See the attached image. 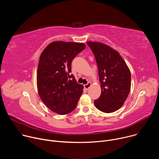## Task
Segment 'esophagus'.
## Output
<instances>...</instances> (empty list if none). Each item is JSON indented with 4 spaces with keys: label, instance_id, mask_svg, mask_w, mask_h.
I'll return each instance as SVG.
<instances>
[{
    "label": "esophagus",
    "instance_id": "esophagus-1",
    "mask_svg": "<svg viewBox=\"0 0 159 159\" xmlns=\"http://www.w3.org/2000/svg\"><path fill=\"white\" fill-rule=\"evenodd\" d=\"M90 86H91V83H90V82H88L87 84L84 85V87L86 90H88L90 88Z\"/></svg>",
    "mask_w": 159,
    "mask_h": 159
}]
</instances>
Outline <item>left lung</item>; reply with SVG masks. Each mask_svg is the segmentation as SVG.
I'll use <instances>...</instances> for the list:
<instances>
[{
    "label": "left lung",
    "mask_w": 159,
    "mask_h": 159,
    "mask_svg": "<svg viewBox=\"0 0 159 159\" xmlns=\"http://www.w3.org/2000/svg\"><path fill=\"white\" fill-rule=\"evenodd\" d=\"M98 68L101 94L96 107L106 113L115 112L126 101L131 87V74L126 63L115 50L99 42H87Z\"/></svg>",
    "instance_id": "obj_1"
}]
</instances>
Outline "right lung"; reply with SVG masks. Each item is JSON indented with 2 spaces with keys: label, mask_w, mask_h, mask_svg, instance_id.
<instances>
[{
  "label": "right lung",
  "mask_w": 159,
  "mask_h": 159,
  "mask_svg": "<svg viewBox=\"0 0 159 159\" xmlns=\"http://www.w3.org/2000/svg\"><path fill=\"white\" fill-rule=\"evenodd\" d=\"M85 48L84 43L55 41L42 52L37 70L38 93L43 103L59 115L74 111L83 86L71 74L74 58Z\"/></svg>",
  "instance_id": "obj_1"
}]
</instances>
